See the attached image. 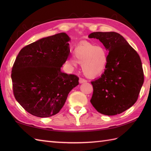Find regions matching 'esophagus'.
I'll list each match as a JSON object with an SVG mask.
<instances>
[{
  "mask_svg": "<svg viewBox=\"0 0 151 151\" xmlns=\"http://www.w3.org/2000/svg\"><path fill=\"white\" fill-rule=\"evenodd\" d=\"M85 82H87V81H86V80H85L84 78H80V79H79L80 84H82V83H85Z\"/></svg>",
  "mask_w": 151,
  "mask_h": 151,
  "instance_id": "obj_1",
  "label": "esophagus"
}]
</instances>
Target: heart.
I'll return each mask as SVG.
<instances>
[{"label":"heart","instance_id":"1","mask_svg":"<svg viewBox=\"0 0 151 151\" xmlns=\"http://www.w3.org/2000/svg\"><path fill=\"white\" fill-rule=\"evenodd\" d=\"M73 57L67 61L69 65L75 67L77 63L82 65L84 75L89 78H95L101 75L106 68L108 52L101 45L84 43L78 45L73 50Z\"/></svg>","mask_w":151,"mask_h":151}]
</instances>
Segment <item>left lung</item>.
<instances>
[{"label":"left lung","instance_id":"8db88e82","mask_svg":"<svg viewBox=\"0 0 151 151\" xmlns=\"http://www.w3.org/2000/svg\"><path fill=\"white\" fill-rule=\"evenodd\" d=\"M88 37L99 40L109 51L104 73L91 82V103L102 114H119L132 106L138 98L144 82L140 57L117 32H96Z\"/></svg>","mask_w":151,"mask_h":151}]
</instances>
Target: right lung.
<instances>
[{"label": "right lung", "mask_w": 151, "mask_h": 151, "mask_svg": "<svg viewBox=\"0 0 151 151\" xmlns=\"http://www.w3.org/2000/svg\"><path fill=\"white\" fill-rule=\"evenodd\" d=\"M69 37L59 33L22 48L12 70L13 91L21 106L39 117L56 115L78 77L61 71L70 52Z\"/></svg>", "instance_id": "add662e5"}]
</instances>
